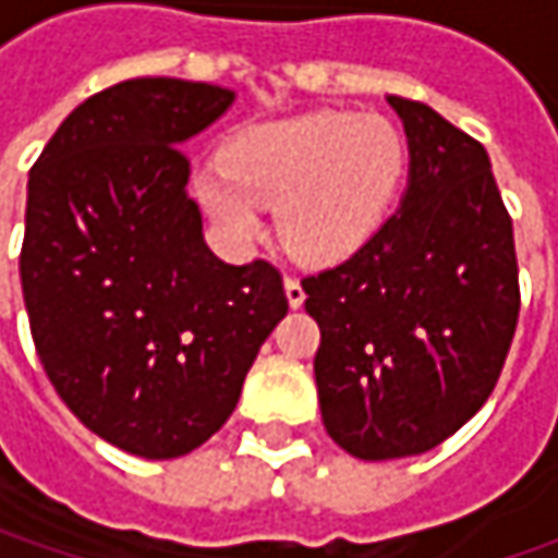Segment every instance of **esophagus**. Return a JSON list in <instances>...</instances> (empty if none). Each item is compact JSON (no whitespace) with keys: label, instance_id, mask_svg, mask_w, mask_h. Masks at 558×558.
Listing matches in <instances>:
<instances>
[{"label":"esophagus","instance_id":"34e87169","mask_svg":"<svg viewBox=\"0 0 558 558\" xmlns=\"http://www.w3.org/2000/svg\"><path fill=\"white\" fill-rule=\"evenodd\" d=\"M286 298H289L291 307H301L304 304V286H301V279L298 276H286Z\"/></svg>","mask_w":558,"mask_h":558}]
</instances>
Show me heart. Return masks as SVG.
<instances>
[{"label":"heart","instance_id":"b5f03b06","mask_svg":"<svg viewBox=\"0 0 558 558\" xmlns=\"http://www.w3.org/2000/svg\"><path fill=\"white\" fill-rule=\"evenodd\" d=\"M403 163V140L388 120L323 111L245 130L226 163L198 173L195 192L235 242H254L264 232L260 204H279L286 245L332 264L373 239Z\"/></svg>","mask_w":558,"mask_h":558}]
</instances>
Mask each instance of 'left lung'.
Listing matches in <instances>:
<instances>
[{
  "label": "left lung",
  "instance_id": "8db88e82",
  "mask_svg": "<svg viewBox=\"0 0 558 558\" xmlns=\"http://www.w3.org/2000/svg\"><path fill=\"white\" fill-rule=\"evenodd\" d=\"M410 189L366 245L301 279L319 323L323 425L360 460L416 457L490 397L519 326L512 217L478 140L428 105L388 98Z\"/></svg>",
  "mask_w": 558,
  "mask_h": 558
}]
</instances>
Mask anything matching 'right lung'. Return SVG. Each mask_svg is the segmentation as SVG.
I'll use <instances>...</instances> for the list:
<instances>
[{
    "label": "right lung",
    "instance_id": "add662e5",
    "mask_svg": "<svg viewBox=\"0 0 558 558\" xmlns=\"http://www.w3.org/2000/svg\"><path fill=\"white\" fill-rule=\"evenodd\" d=\"M229 89L136 76L74 108L31 167L21 289L39 363L89 432L145 460L202 447L289 313L269 260L204 245L183 142Z\"/></svg>",
    "mask_w": 558,
    "mask_h": 558
}]
</instances>
